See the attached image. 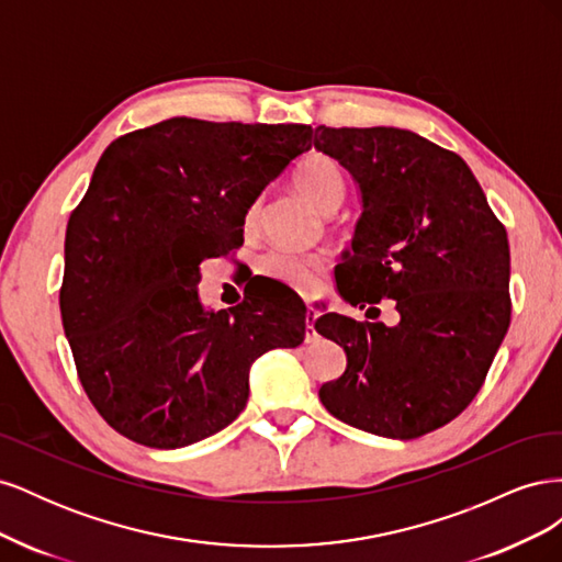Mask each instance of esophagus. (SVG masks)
<instances>
[{"mask_svg":"<svg viewBox=\"0 0 562 562\" xmlns=\"http://www.w3.org/2000/svg\"><path fill=\"white\" fill-rule=\"evenodd\" d=\"M316 310L314 307H307V314H304V342L307 345H314L316 339H318V333H316V328H314V323H316Z\"/></svg>","mask_w":562,"mask_h":562,"instance_id":"obj_1","label":"esophagus"}]
</instances>
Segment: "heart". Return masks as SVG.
Wrapping results in <instances>:
<instances>
[{
	"label": "heart",
	"mask_w": 562,
	"mask_h": 562,
	"mask_svg": "<svg viewBox=\"0 0 562 562\" xmlns=\"http://www.w3.org/2000/svg\"><path fill=\"white\" fill-rule=\"evenodd\" d=\"M293 184L302 199H307L316 211L323 215L335 213L347 196V176L333 157L312 151L304 157L295 168ZM262 215V199H255L244 213V227L252 232L260 223ZM258 271L262 277L277 281L295 293L312 295L326 281L328 274V258L323 252H288V250H269L265 252Z\"/></svg>",
	"instance_id": "b5f03b06"
}]
</instances>
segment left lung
<instances>
[{
	"label": "left lung",
	"mask_w": 562,
	"mask_h": 562,
	"mask_svg": "<svg viewBox=\"0 0 562 562\" xmlns=\"http://www.w3.org/2000/svg\"><path fill=\"white\" fill-rule=\"evenodd\" d=\"M314 147L363 196L337 288L353 307L391 300L398 323L326 314L316 330L347 351L318 389L356 429L411 440L446 427L479 394L512 323V252L467 161L413 131L318 126ZM380 314V310H378Z\"/></svg>",
	"instance_id": "1"
}]
</instances>
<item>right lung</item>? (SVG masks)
I'll use <instances>...</instances> for the list:
<instances>
[{
	"instance_id": "right-lung-1",
	"label": "right lung",
	"mask_w": 562,
	"mask_h": 562,
	"mask_svg": "<svg viewBox=\"0 0 562 562\" xmlns=\"http://www.w3.org/2000/svg\"><path fill=\"white\" fill-rule=\"evenodd\" d=\"M312 126L173 116L119 135L65 232L60 316L79 382L114 431L159 450L225 429L248 370L304 339L281 283L203 312L199 265L244 244V213L312 147Z\"/></svg>"
}]
</instances>
